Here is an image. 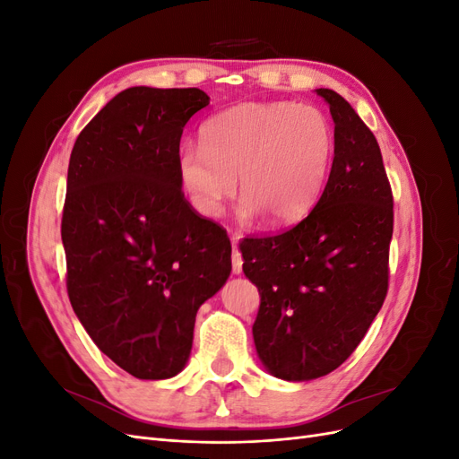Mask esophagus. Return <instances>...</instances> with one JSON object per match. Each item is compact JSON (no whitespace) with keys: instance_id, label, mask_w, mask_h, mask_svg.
Here are the masks:
<instances>
[{"instance_id":"1","label":"esophagus","mask_w":459,"mask_h":459,"mask_svg":"<svg viewBox=\"0 0 459 459\" xmlns=\"http://www.w3.org/2000/svg\"><path fill=\"white\" fill-rule=\"evenodd\" d=\"M231 268H233V273L243 272V256L239 253V248L235 245H233V251H231Z\"/></svg>"}]
</instances>
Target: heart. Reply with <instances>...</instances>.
Returning a JSON list of instances; mask_svg holds the SVG:
<instances>
[{
    "label": "heart",
    "mask_w": 459,
    "mask_h": 459,
    "mask_svg": "<svg viewBox=\"0 0 459 459\" xmlns=\"http://www.w3.org/2000/svg\"><path fill=\"white\" fill-rule=\"evenodd\" d=\"M335 134L322 110L293 101L241 103L208 118L201 147L178 149L179 186L206 218L221 214L239 178L241 216L272 226L307 214L327 184Z\"/></svg>",
    "instance_id": "obj_1"
}]
</instances>
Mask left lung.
<instances>
[{"instance_id": "8db88e82", "label": "left lung", "mask_w": 459, "mask_h": 459, "mask_svg": "<svg viewBox=\"0 0 459 459\" xmlns=\"http://www.w3.org/2000/svg\"><path fill=\"white\" fill-rule=\"evenodd\" d=\"M335 122V157L317 204L297 226L241 243L260 295L256 352L275 377L308 381L362 342L388 290L393 189L373 132L337 91L319 88Z\"/></svg>"}]
</instances>
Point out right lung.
Segmentation results:
<instances>
[{"mask_svg":"<svg viewBox=\"0 0 459 459\" xmlns=\"http://www.w3.org/2000/svg\"><path fill=\"white\" fill-rule=\"evenodd\" d=\"M208 101L199 88L124 90L68 162V299L97 349L137 379L184 369L197 310L231 272L226 230L189 204L176 166L184 126Z\"/></svg>","mask_w":459,"mask_h":459,"instance_id":"1","label":"right lung"}]
</instances>
